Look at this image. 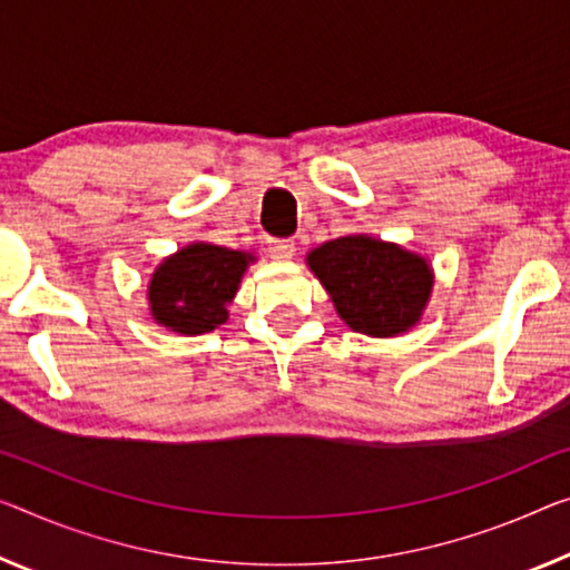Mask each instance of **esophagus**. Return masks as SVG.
<instances>
[{
  "instance_id": "esophagus-1",
  "label": "esophagus",
  "mask_w": 570,
  "mask_h": 570,
  "mask_svg": "<svg viewBox=\"0 0 570 570\" xmlns=\"http://www.w3.org/2000/svg\"><path fill=\"white\" fill-rule=\"evenodd\" d=\"M269 252L275 259H291L295 255V242L293 239H273L269 242Z\"/></svg>"
}]
</instances>
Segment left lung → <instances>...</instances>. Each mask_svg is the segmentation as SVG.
<instances>
[{"label": "left lung", "instance_id": "obj_1", "mask_svg": "<svg viewBox=\"0 0 570 570\" xmlns=\"http://www.w3.org/2000/svg\"><path fill=\"white\" fill-rule=\"evenodd\" d=\"M338 318L356 334L392 338L423 318L433 293L431 259L372 234L323 242L305 257Z\"/></svg>", "mask_w": 570, "mask_h": 570}]
</instances>
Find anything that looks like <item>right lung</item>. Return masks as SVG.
<instances>
[{
  "mask_svg": "<svg viewBox=\"0 0 570 570\" xmlns=\"http://www.w3.org/2000/svg\"><path fill=\"white\" fill-rule=\"evenodd\" d=\"M255 262V252L218 247L214 242L186 244L165 257L147 283L150 318L180 336L216 331L229 318V303Z\"/></svg>",
  "mask_w": 570,
  "mask_h": 570,
  "instance_id": "obj_1",
  "label": "right lung"
}]
</instances>
